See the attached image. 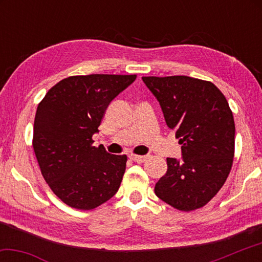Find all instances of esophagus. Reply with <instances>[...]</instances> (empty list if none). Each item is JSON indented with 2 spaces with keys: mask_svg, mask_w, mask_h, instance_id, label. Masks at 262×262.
I'll return each mask as SVG.
<instances>
[{
  "mask_svg": "<svg viewBox=\"0 0 262 262\" xmlns=\"http://www.w3.org/2000/svg\"><path fill=\"white\" fill-rule=\"evenodd\" d=\"M148 157L149 156H140V155H134V154L129 155V158L132 159V161H134L136 163H143Z\"/></svg>",
  "mask_w": 262,
  "mask_h": 262,
  "instance_id": "obj_1",
  "label": "esophagus"
}]
</instances>
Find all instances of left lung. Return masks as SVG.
Wrapping results in <instances>:
<instances>
[{"label": "left lung", "mask_w": 262, "mask_h": 262, "mask_svg": "<svg viewBox=\"0 0 262 262\" xmlns=\"http://www.w3.org/2000/svg\"><path fill=\"white\" fill-rule=\"evenodd\" d=\"M176 130L183 161L166 158L167 171L155 186L162 201L181 211L202 208L222 188L234 156V120L215 84L188 76H144Z\"/></svg>", "instance_id": "1"}]
</instances>
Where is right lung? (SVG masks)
<instances>
[{
	"instance_id": "add662e5",
	"label": "right lung",
	"mask_w": 262,
	"mask_h": 262,
	"mask_svg": "<svg viewBox=\"0 0 262 262\" xmlns=\"http://www.w3.org/2000/svg\"><path fill=\"white\" fill-rule=\"evenodd\" d=\"M136 75L92 74L63 78L39 103L32 147L41 174L57 198L79 210L108 201L120 187L126 155L95 147L111 101Z\"/></svg>"
}]
</instances>
